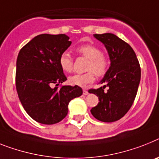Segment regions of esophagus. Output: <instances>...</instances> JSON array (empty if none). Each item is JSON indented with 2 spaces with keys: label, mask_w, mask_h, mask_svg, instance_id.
Here are the masks:
<instances>
[{
  "label": "esophagus",
  "mask_w": 159,
  "mask_h": 159,
  "mask_svg": "<svg viewBox=\"0 0 159 159\" xmlns=\"http://www.w3.org/2000/svg\"><path fill=\"white\" fill-rule=\"evenodd\" d=\"M83 94L84 95H86L88 94V90L86 89H83Z\"/></svg>",
  "instance_id": "obj_1"
}]
</instances>
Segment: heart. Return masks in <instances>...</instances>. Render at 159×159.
<instances>
[{
  "label": "heart",
  "mask_w": 159,
  "mask_h": 159,
  "mask_svg": "<svg viewBox=\"0 0 159 159\" xmlns=\"http://www.w3.org/2000/svg\"><path fill=\"white\" fill-rule=\"evenodd\" d=\"M77 52L82 57L89 60L86 66L87 73L82 74H74L69 77V82L73 86L83 87L87 84L91 83L95 79V74L98 77L104 76L110 67V60L107 56L102 54V49L94 44L81 45L76 49ZM59 65L65 72L72 71L73 59L67 52L61 53L59 57Z\"/></svg>",
  "instance_id": "heart-1"
}]
</instances>
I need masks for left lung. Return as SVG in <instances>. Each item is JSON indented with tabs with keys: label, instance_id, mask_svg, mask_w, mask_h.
<instances>
[{
	"label": "left lung",
	"instance_id": "8db88e82",
	"mask_svg": "<svg viewBox=\"0 0 159 159\" xmlns=\"http://www.w3.org/2000/svg\"><path fill=\"white\" fill-rule=\"evenodd\" d=\"M94 36L104 44L111 66L100 82L104 86L89 90L99 100L90 112L98 120L114 122L122 118L134 102L141 80V67L131 46L116 34L105 33ZM106 87L108 90L105 91Z\"/></svg>",
	"mask_w": 159,
	"mask_h": 159
}]
</instances>
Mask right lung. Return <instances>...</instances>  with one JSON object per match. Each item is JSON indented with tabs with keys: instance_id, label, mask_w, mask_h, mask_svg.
<instances>
[{
	"instance_id": "right-lung-1",
	"label": "right lung",
	"mask_w": 159,
	"mask_h": 159,
	"mask_svg": "<svg viewBox=\"0 0 159 159\" xmlns=\"http://www.w3.org/2000/svg\"><path fill=\"white\" fill-rule=\"evenodd\" d=\"M64 34H42L20 50L17 58L16 89L27 114L43 125H54L68 114V105L82 94L80 86H57L67 80L59 65L61 53L71 45ZM53 84L56 87L52 88Z\"/></svg>"
}]
</instances>
